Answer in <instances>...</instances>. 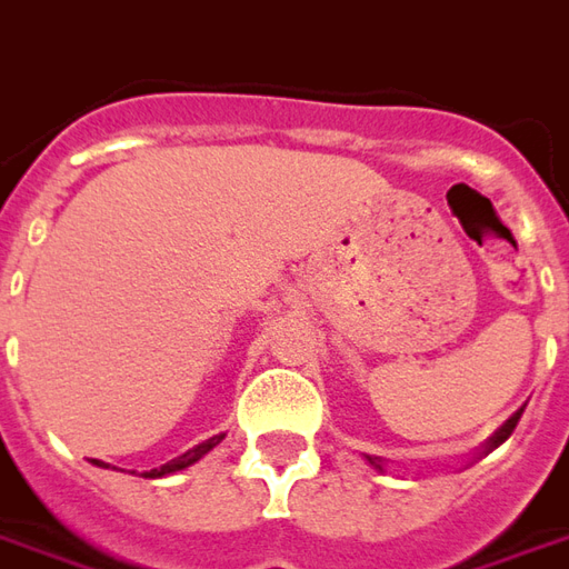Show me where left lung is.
<instances>
[{
  "label": "left lung",
  "instance_id": "8db88e82",
  "mask_svg": "<svg viewBox=\"0 0 569 569\" xmlns=\"http://www.w3.org/2000/svg\"><path fill=\"white\" fill-rule=\"evenodd\" d=\"M521 415H525V408H518L512 418L506 420V423H502V427L497 429V432H493V436H490V439L485 441V445H481V451H478V453H490V451H493V448H500L502 441L512 436V429L518 427V420H521ZM366 460H369V463L375 466L378 472H383V460H381V457H369V453H366Z\"/></svg>",
  "mask_w": 569,
  "mask_h": 569
}]
</instances>
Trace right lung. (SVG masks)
I'll return each mask as SVG.
<instances>
[{"label":"right lung","instance_id":"add662e5","mask_svg":"<svg viewBox=\"0 0 569 569\" xmlns=\"http://www.w3.org/2000/svg\"><path fill=\"white\" fill-rule=\"evenodd\" d=\"M222 439H224V432H219V436H212V439H207V441H200V445H194V448L182 453V457H176V460H170V463H163L161 469H151L149 478L173 476V472H179V469H188V466H191V463H198L203 453L212 451V448H216V445H219V441H222Z\"/></svg>","mask_w":569,"mask_h":569}]
</instances>
